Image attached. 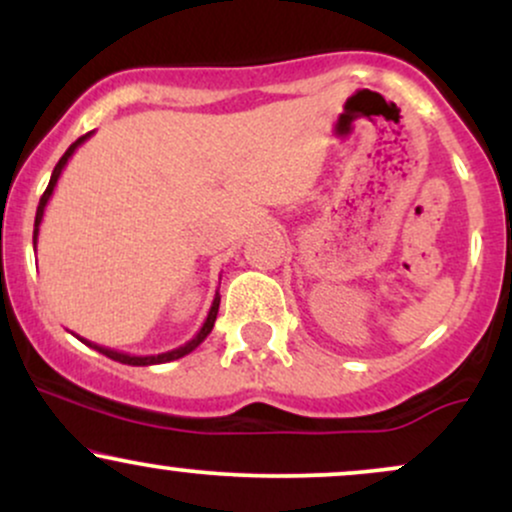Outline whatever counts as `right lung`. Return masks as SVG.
Wrapping results in <instances>:
<instances>
[{
	"label": "right lung",
	"mask_w": 512,
	"mask_h": 512,
	"mask_svg": "<svg viewBox=\"0 0 512 512\" xmlns=\"http://www.w3.org/2000/svg\"><path fill=\"white\" fill-rule=\"evenodd\" d=\"M93 132H88V134H84V137H79L76 139V142L69 146L67 151H64V156L60 158V163H57L55 166V170H52V175H50V185H48V190L43 192V197H40V204H38V211H35V228H33V248H38V231H40V223H43V214H45V207H48V202H50V197H52V192H55V185H57V180H60V175H62V170H64V166H67V161L69 158L74 156V151L79 149L81 144L86 142L88 137H91ZM219 303H221V296H219V291H216V296H214V301H211V308H209V315H207V320H204V325L199 327V332L195 334V337L190 339V342H185L182 346H178V349H170V351H163V354H151V356H134V354H127V351H115V349H108V346H101V344H96V342H88V339H84V337H79V334H76V337L81 339V342H84L86 346H91V349H96V351H101L103 356H108V358H113V361H120V363H127V366H156V363H168V361H178V358H182V356H187L190 354V351H195L199 344L204 342V339L209 337V332L214 330V322H216V313H219ZM74 334V332H72Z\"/></svg>",
	"instance_id": "right-lung-1"
}]
</instances>
